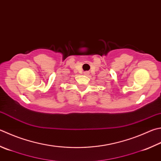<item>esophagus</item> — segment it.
<instances>
[{"mask_svg":"<svg viewBox=\"0 0 161 161\" xmlns=\"http://www.w3.org/2000/svg\"><path fill=\"white\" fill-rule=\"evenodd\" d=\"M87 74H88V72H87V71H85V72H84V74H85V75H87Z\"/></svg>","mask_w":161,"mask_h":161,"instance_id":"34e87169","label":"esophagus"}]
</instances>
